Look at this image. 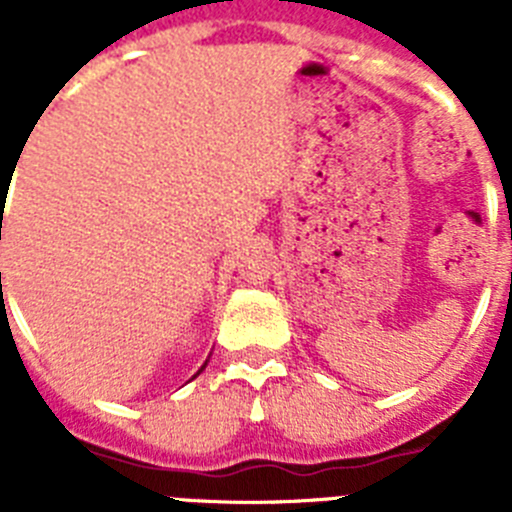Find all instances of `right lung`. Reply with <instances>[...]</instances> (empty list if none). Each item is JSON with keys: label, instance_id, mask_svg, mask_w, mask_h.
Returning <instances> with one entry per match:
<instances>
[{"label": "right lung", "instance_id": "obj_1", "mask_svg": "<svg viewBox=\"0 0 512 512\" xmlns=\"http://www.w3.org/2000/svg\"><path fill=\"white\" fill-rule=\"evenodd\" d=\"M0 277H2V274H0ZM202 369H205V366H202ZM202 369H200V372H202ZM200 372H197V374H200ZM197 374H194V377H197Z\"/></svg>", "mask_w": 512, "mask_h": 512}]
</instances>
